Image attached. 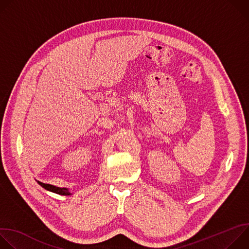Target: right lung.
<instances>
[{"label":"right lung","instance_id":"obj_1","mask_svg":"<svg viewBox=\"0 0 249 249\" xmlns=\"http://www.w3.org/2000/svg\"><path fill=\"white\" fill-rule=\"evenodd\" d=\"M37 183L42 186L44 189L50 191V192H53V193H56V194H59V195H65V196H68V195H72V193L70 192V190L68 188H61V187H57V186H54V185H51V184H45L43 182H40L38 180H36Z\"/></svg>","mask_w":249,"mask_h":249}]
</instances>
